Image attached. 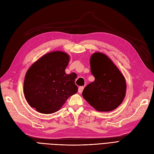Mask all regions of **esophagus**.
<instances>
[{"instance_id":"34e87169","label":"esophagus","mask_w":154,"mask_h":154,"mask_svg":"<svg viewBox=\"0 0 154 154\" xmlns=\"http://www.w3.org/2000/svg\"><path fill=\"white\" fill-rule=\"evenodd\" d=\"M83 89H84V86H79V90H78L79 93L81 94L82 92V91H83Z\"/></svg>"}]
</instances>
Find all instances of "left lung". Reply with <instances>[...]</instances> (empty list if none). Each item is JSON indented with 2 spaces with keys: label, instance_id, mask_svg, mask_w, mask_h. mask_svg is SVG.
Wrapping results in <instances>:
<instances>
[{
  "label": "left lung",
  "instance_id": "8db88e82",
  "mask_svg": "<svg viewBox=\"0 0 154 154\" xmlns=\"http://www.w3.org/2000/svg\"><path fill=\"white\" fill-rule=\"evenodd\" d=\"M90 69L95 80L84 88L82 97L98 111L116 109L125 95L123 75L111 59L101 53H94L90 58Z\"/></svg>",
  "mask_w": 154,
  "mask_h": 154
}]
</instances>
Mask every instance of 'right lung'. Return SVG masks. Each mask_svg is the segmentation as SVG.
<instances>
[{
	"label": "right lung",
	"instance_id": "right-lung-1",
	"mask_svg": "<svg viewBox=\"0 0 154 154\" xmlns=\"http://www.w3.org/2000/svg\"><path fill=\"white\" fill-rule=\"evenodd\" d=\"M69 61L68 54L54 51L30 66L24 81L25 96L30 107L41 113H53L77 92L76 73L65 72Z\"/></svg>",
	"mask_w": 154,
	"mask_h": 154
}]
</instances>
